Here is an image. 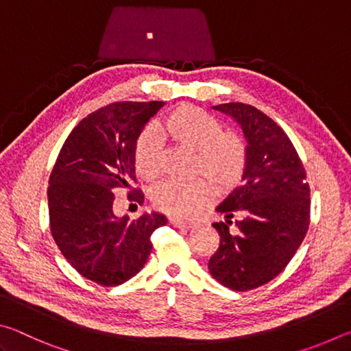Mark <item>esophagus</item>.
Segmentation results:
<instances>
[{"label": "esophagus", "mask_w": 351, "mask_h": 351, "mask_svg": "<svg viewBox=\"0 0 351 351\" xmlns=\"http://www.w3.org/2000/svg\"><path fill=\"white\" fill-rule=\"evenodd\" d=\"M170 223L173 224L175 228H180V229H190L195 226L193 221H184V219H178V218H171Z\"/></svg>", "instance_id": "34e87169"}]
</instances>
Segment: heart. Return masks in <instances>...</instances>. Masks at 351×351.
Returning a JSON list of instances; mask_svg holds the SVG:
<instances>
[{
  "label": "heart",
  "instance_id": "1",
  "mask_svg": "<svg viewBox=\"0 0 351 351\" xmlns=\"http://www.w3.org/2000/svg\"><path fill=\"white\" fill-rule=\"evenodd\" d=\"M159 132L176 147L197 153L195 175L209 181L218 192L228 193L241 182L247 167V145L240 134L223 132L221 122L192 105H181L165 116ZM134 167L153 180L161 170V144L152 130H144L134 142ZM206 181L190 184L162 182L152 190L154 209L176 218H190L210 204L215 192Z\"/></svg>",
  "mask_w": 351,
  "mask_h": 351
}]
</instances>
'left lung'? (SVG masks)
Segmentation results:
<instances>
[{
	"instance_id": "8db88e82",
	"label": "left lung",
	"mask_w": 351,
	"mask_h": 351,
	"mask_svg": "<svg viewBox=\"0 0 351 351\" xmlns=\"http://www.w3.org/2000/svg\"><path fill=\"white\" fill-rule=\"evenodd\" d=\"M239 123L247 144V167L217 212L219 246L209 272L226 288H258L287 268L310 226V186L299 154L287 133L265 112L246 104L212 106ZM240 213L236 230L228 226Z\"/></svg>"
}]
</instances>
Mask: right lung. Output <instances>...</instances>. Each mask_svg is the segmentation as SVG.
I'll list each match as a JSON object with an SVG mask.
<instances>
[{"instance_id":"obj_1","label":"right lung","mask_w":351,"mask_h":351,"mask_svg":"<svg viewBox=\"0 0 351 351\" xmlns=\"http://www.w3.org/2000/svg\"><path fill=\"white\" fill-rule=\"evenodd\" d=\"M164 102H114L77 123L64 141L47 187L51 234L68 263L88 280L117 287L144 268L150 237L167 223L162 213L138 219L112 212L114 189L144 203L132 187L134 142Z\"/></svg>"}]
</instances>
